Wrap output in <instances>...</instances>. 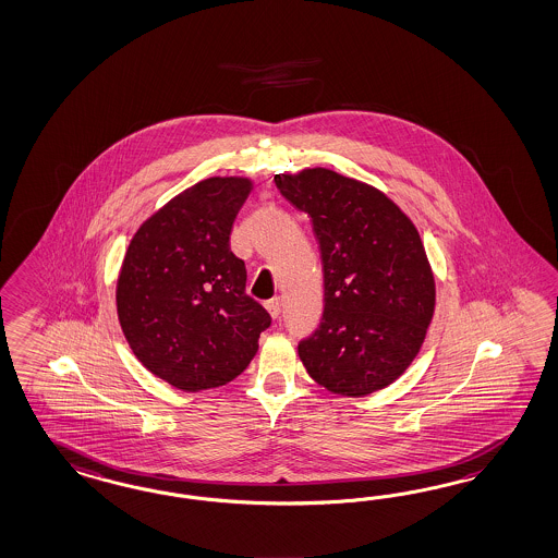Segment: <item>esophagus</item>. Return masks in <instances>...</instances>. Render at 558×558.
Listing matches in <instances>:
<instances>
[{"mask_svg": "<svg viewBox=\"0 0 558 558\" xmlns=\"http://www.w3.org/2000/svg\"><path fill=\"white\" fill-rule=\"evenodd\" d=\"M265 307H267V312L271 314L272 318L281 316V300L279 298H272L269 302H265Z\"/></svg>", "mask_w": 558, "mask_h": 558, "instance_id": "34e87169", "label": "esophagus"}]
</instances>
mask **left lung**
Wrapping results in <instances>:
<instances>
[{
	"label": "left lung",
	"instance_id": "obj_1",
	"mask_svg": "<svg viewBox=\"0 0 558 558\" xmlns=\"http://www.w3.org/2000/svg\"><path fill=\"white\" fill-rule=\"evenodd\" d=\"M275 185L312 218L322 255L324 314L298 347L303 365L340 396L387 387L414 361L436 302L414 223L385 193L330 169L275 175Z\"/></svg>",
	"mask_w": 558,
	"mask_h": 558
}]
</instances>
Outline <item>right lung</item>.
<instances>
[{
	"label": "right lung",
	"mask_w": 558,
	"mask_h": 558,
	"mask_svg": "<svg viewBox=\"0 0 558 558\" xmlns=\"http://www.w3.org/2000/svg\"><path fill=\"white\" fill-rule=\"evenodd\" d=\"M253 183L209 177L179 193L130 240L118 277V318L136 359L181 391L236 379L271 326L246 295L230 232Z\"/></svg>",
	"instance_id": "1"
}]
</instances>
